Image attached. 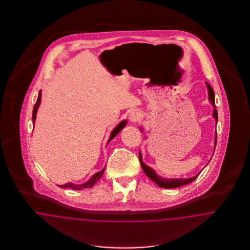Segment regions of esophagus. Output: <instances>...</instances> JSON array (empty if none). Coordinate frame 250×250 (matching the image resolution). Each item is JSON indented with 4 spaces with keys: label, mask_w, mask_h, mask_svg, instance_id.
Returning a JSON list of instances; mask_svg holds the SVG:
<instances>
[{
    "label": "esophagus",
    "mask_w": 250,
    "mask_h": 250,
    "mask_svg": "<svg viewBox=\"0 0 250 250\" xmlns=\"http://www.w3.org/2000/svg\"><path fill=\"white\" fill-rule=\"evenodd\" d=\"M141 117H142V115L140 114L139 112H137V111H134V112H132L130 115H129V120L132 122V123H136V122L140 121L141 120Z\"/></svg>",
    "instance_id": "esophagus-1"
}]
</instances>
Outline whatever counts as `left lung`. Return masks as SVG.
<instances>
[{"instance_id":"obj_1","label":"left lung","mask_w":250,"mask_h":250,"mask_svg":"<svg viewBox=\"0 0 250 250\" xmlns=\"http://www.w3.org/2000/svg\"><path fill=\"white\" fill-rule=\"evenodd\" d=\"M207 85V88H208V96H209V100L211 102L212 106H213V113H212V116L214 117L215 122L217 124L218 121V113H217V110H216V106H215V103H214V92L212 91V87L210 86V84L206 83ZM216 141H217V133L215 132V141H214V145L216 146ZM139 160H140V163H141V166L142 168L144 170L146 175L159 185V187L161 188H166V189H172V188H178V187H181L182 185H185V184H188L189 182H192L197 178V176L200 174L198 173L196 176L192 177V178H189V179H165V178H161L159 175H157V173L155 172L154 169H152L151 167H149L148 166H146L143 162L142 160V157H141V153L139 152Z\"/></svg>"}]
</instances>
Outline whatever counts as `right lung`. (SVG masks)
<instances>
[{
    "mask_svg": "<svg viewBox=\"0 0 250 250\" xmlns=\"http://www.w3.org/2000/svg\"><path fill=\"white\" fill-rule=\"evenodd\" d=\"M40 101H41V91H39V93H38L37 103H36V104L34 106V109H33L32 118H33V124H34V125H35V120H36V115H37V112H38V106L40 104ZM125 125H126V121L125 120V121L121 122V123L113 130V132H112V134H111V136H110V138H109V140H108V143L114 138V136H116V135L121 131L122 129L125 126ZM104 170H105V167H104L101 171H99L97 173H95V174L93 175L88 182H85L83 184L77 185V184H74V183L68 182V183H66V184H64V185H61L60 187H61V188H71V189H85V188H91V187H92V186L102 178V176L104 173Z\"/></svg>",
    "mask_w": 250,
    "mask_h": 250,
    "instance_id": "add662e5",
    "label": "right lung"
}]
</instances>
